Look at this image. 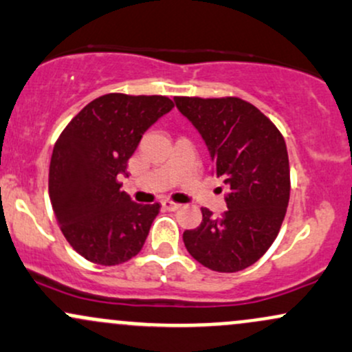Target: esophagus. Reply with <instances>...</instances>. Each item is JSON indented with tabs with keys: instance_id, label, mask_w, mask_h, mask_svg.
<instances>
[{
	"instance_id": "34e87169",
	"label": "esophagus",
	"mask_w": 352,
	"mask_h": 352,
	"mask_svg": "<svg viewBox=\"0 0 352 352\" xmlns=\"http://www.w3.org/2000/svg\"><path fill=\"white\" fill-rule=\"evenodd\" d=\"M162 207L165 210H170V212H175V210L180 208V204H175V201L165 199V200H162Z\"/></svg>"
}]
</instances>
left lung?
Here are the masks:
<instances>
[{"label":"left lung","instance_id":"obj_1","mask_svg":"<svg viewBox=\"0 0 352 352\" xmlns=\"http://www.w3.org/2000/svg\"><path fill=\"white\" fill-rule=\"evenodd\" d=\"M207 144L228 210L185 230L188 253L213 272L235 273L260 260L278 236L289 201L285 139L260 109L240 98H175Z\"/></svg>","mask_w":352,"mask_h":352}]
</instances>
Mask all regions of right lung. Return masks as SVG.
<instances>
[{
    "instance_id": "right-lung-1",
    "label": "right lung",
    "mask_w": 352,
    "mask_h": 352,
    "mask_svg": "<svg viewBox=\"0 0 352 352\" xmlns=\"http://www.w3.org/2000/svg\"><path fill=\"white\" fill-rule=\"evenodd\" d=\"M165 96L106 94L89 102L59 135L50 165V199L60 232L80 256L114 266L142 250L160 205H140L119 175L144 132L170 112Z\"/></svg>"
}]
</instances>
